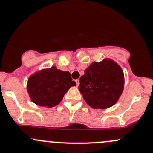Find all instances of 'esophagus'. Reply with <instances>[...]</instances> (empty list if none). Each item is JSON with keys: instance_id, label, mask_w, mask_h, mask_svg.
<instances>
[{"instance_id": "esophagus-1", "label": "esophagus", "mask_w": 153, "mask_h": 153, "mask_svg": "<svg viewBox=\"0 0 153 153\" xmlns=\"http://www.w3.org/2000/svg\"><path fill=\"white\" fill-rule=\"evenodd\" d=\"M75 82H76L77 86H79V84H80V81H79V79H77L76 81H75Z\"/></svg>"}]
</instances>
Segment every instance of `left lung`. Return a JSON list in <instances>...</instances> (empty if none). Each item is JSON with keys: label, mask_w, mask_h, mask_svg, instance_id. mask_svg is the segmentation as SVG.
Returning a JSON list of instances; mask_svg holds the SVG:
<instances>
[{"label": "left lung", "mask_w": 153, "mask_h": 153, "mask_svg": "<svg viewBox=\"0 0 153 153\" xmlns=\"http://www.w3.org/2000/svg\"><path fill=\"white\" fill-rule=\"evenodd\" d=\"M124 74L111 59L93 62L84 70L78 87L84 99L94 109H106L119 100L124 89Z\"/></svg>", "instance_id": "1"}]
</instances>
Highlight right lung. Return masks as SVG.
<instances>
[{"label":"right lung","instance_id":"obj_1","mask_svg":"<svg viewBox=\"0 0 153 153\" xmlns=\"http://www.w3.org/2000/svg\"><path fill=\"white\" fill-rule=\"evenodd\" d=\"M76 86L69 72L56 66L43 69L29 77L27 90L31 101L39 106L52 108L58 105L71 87Z\"/></svg>","mask_w":153,"mask_h":153}]
</instances>
